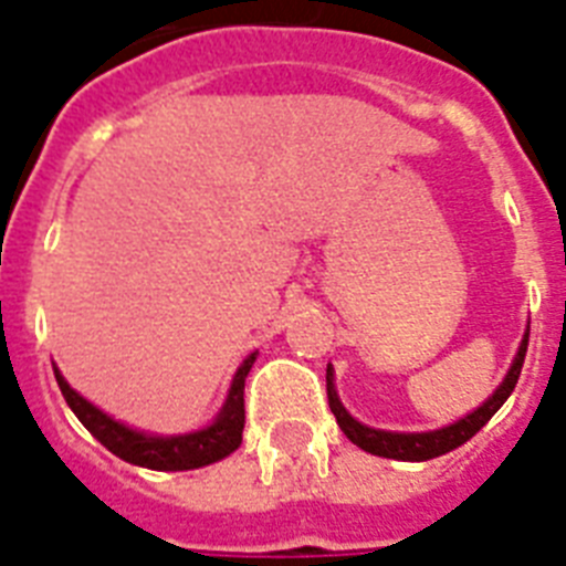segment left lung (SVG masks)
Wrapping results in <instances>:
<instances>
[{"label":"left lung","instance_id":"8db88e82","mask_svg":"<svg viewBox=\"0 0 566 566\" xmlns=\"http://www.w3.org/2000/svg\"><path fill=\"white\" fill-rule=\"evenodd\" d=\"M526 346H530V328L523 334L521 348L512 360V369L506 371V378L494 389L489 401L476 407L474 412H468L465 418H459L453 424L442 427V430H430V433H392V430H375V427L360 424L357 418L348 416V410L339 403L337 389H334V369L328 366L325 371V384H328V407L337 418L339 430L357 444L366 453H375V457H387V459H401V462H427V459L442 457V453H450L459 444H465L474 433H480L482 427L489 424V418L506 403L509 395L514 392V384L521 378L523 369V357H526Z\"/></svg>","mask_w":566,"mask_h":566}]
</instances>
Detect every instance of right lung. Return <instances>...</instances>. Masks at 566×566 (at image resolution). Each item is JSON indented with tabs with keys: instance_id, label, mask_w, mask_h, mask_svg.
<instances>
[{
	"instance_id": "add662e5",
	"label": "right lung",
	"mask_w": 566,
	"mask_h": 566,
	"mask_svg": "<svg viewBox=\"0 0 566 566\" xmlns=\"http://www.w3.org/2000/svg\"><path fill=\"white\" fill-rule=\"evenodd\" d=\"M252 352L247 360L238 366L232 387H229L227 403L218 412V418L203 430L182 436H154L145 430H133V427L122 424L116 418H109L107 412H101L98 407H92L84 395H77L69 387L66 378L54 369L57 387L72 407L81 424L98 439L109 453H116L118 459L130 462V465L150 468V471H191V468H203L218 462V459L229 457L232 450H238L243 436V380L250 375L252 363H255Z\"/></svg>"
}]
</instances>
